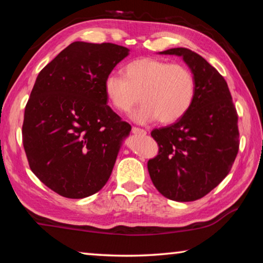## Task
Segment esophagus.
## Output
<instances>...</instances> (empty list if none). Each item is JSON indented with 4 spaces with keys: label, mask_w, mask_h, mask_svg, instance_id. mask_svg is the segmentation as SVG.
Here are the masks:
<instances>
[{
    "label": "esophagus",
    "mask_w": 263,
    "mask_h": 263,
    "mask_svg": "<svg viewBox=\"0 0 263 263\" xmlns=\"http://www.w3.org/2000/svg\"><path fill=\"white\" fill-rule=\"evenodd\" d=\"M132 133H133V135H138V136H145L147 132H146L145 130H142V128H140V127L133 126L132 127Z\"/></svg>",
    "instance_id": "esophagus-1"
}]
</instances>
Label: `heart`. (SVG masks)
<instances>
[{"label": "heart", "instance_id": "1", "mask_svg": "<svg viewBox=\"0 0 263 263\" xmlns=\"http://www.w3.org/2000/svg\"><path fill=\"white\" fill-rule=\"evenodd\" d=\"M104 92L119 112H128L141 96L144 104L132 114L137 123L159 119L162 124H171L183 117L193 105L196 80L184 65L141 58L128 62L124 67V77H106Z\"/></svg>", "mask_w": 263, "mask_h": 263}]
</instances>
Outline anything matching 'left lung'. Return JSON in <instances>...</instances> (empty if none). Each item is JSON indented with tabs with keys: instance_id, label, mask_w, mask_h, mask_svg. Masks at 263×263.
Segmentation results:
<instances>
[{
	"instance_id": "obj_1",
	"label": "left lung",
	"mask_w": 263,
	"mask_h": 263,
	"mask_svg": "<svg viewBox=\"0 0 263 263\" xmlns=\"http://www.w3.org/2000/svg\"><path fill=\"white\" fill-rule=\"evenodd\" d=\"M160 54L182 57L196 80V95L188 112L151 136L159 153L148 160L155 188L176 202L199 199L229 174L239 149L238 114L225 79L197 53L184 47Z\"/></svg>"
}]
</instances>
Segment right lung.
I'll return each instance as SVG.
<instances>
[{
    "label": "right lung",
    "instance_id": "obj_1",
    "mask_svg": "<svg viewBox=\"0 0 263 263\" xmlns=\"http://www.w3.org/2000/svg\"><path fill=\"white\" fill-rule=\"evenodd\" d=\"M130 50L74 42L44 67L25 106L23 146L33 174L67 198L108 182L131 125L106 104L104 80Z\"/></svg>",
    "mask_w": 263,
    "mask_h": 263
}]
</instances>
